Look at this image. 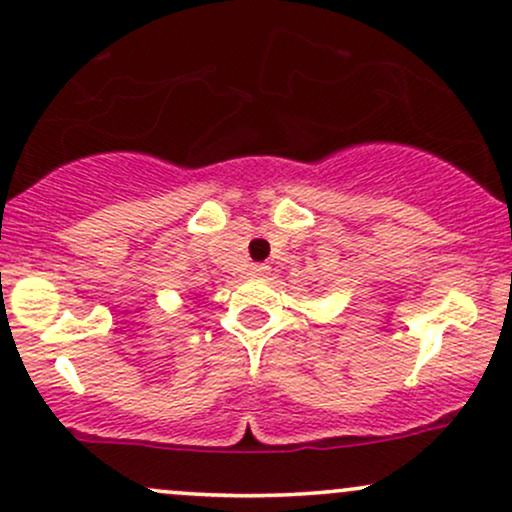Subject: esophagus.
<instances>
[{
	"mask_svg": "<svg viewBox=\"0 0 512 512\" xmlns=\"http://www.w3.org/2000/svg\"><path fill=\"white\" fill-rule=\"evenodd\" d=\"M268 273H270V266H266V263H254V266L249 268L251 278H266Z\"/></svg>",
	"mask_w": 512,
	"mask_h": 512,
	"instance_id": "obj_1",
	"label": "esophagus"
}]
</instances>
